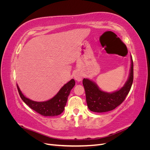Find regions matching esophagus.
<instances>
[{
	"mask_svg": "<svg viewBox=\"0 0 150 150\" xmlns=\"http://www.w3.org/2000/svg\"><path fill=\"white\" fill-rule=\"evenodd\" d=\"M73 77L76 81H78V82H80V81L82 80L83 75L79 71H74L73 74Z\"/></svg>",
	"mask_w": 150,
	"mask_h": 150,
	"instance_id": "obj_1",
	"label": "esophagus"
}]
</instances>
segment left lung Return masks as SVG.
Here are the masks:
<instances>
[{
    "instance_id": "8db88e82",
    "label": "left lung",
    "mask_w": 150,
    "mask_h": 150,
    "mask_svg": "<svg viewBox=\"0 0 150 150\" xmlns=\"http://www.w3.org/2000/svg\"><path fill=\"white\" fill-rule=\"evenodd\" d=\"M133 81V62L131 56V67L128 79L120 89L112 93L104 92L91 80L84 79L86 102L89 110L93 112H104L114 110L124 101L128 94Z\"/></svg>"
}]
</instances>
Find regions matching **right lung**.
I'll return each mask as SVG.
<instances>
[{"instance_id": "1", "label": "right lung", "mask_w": 150, "mask_h": 150, "mask_svg": "<svg viewBox=\"0 0 150 150\" xmlns=\"http://www.w3.org/2000/svg\"><path fill=\"white\" fill-rule=\"evenodd\" d=\"M74 85L75 81L72 79L67 83L63 86L59 91L52 98L43 102L30 100V99L24 96L17 84V87L22 101L31 109L44 116H54L61 115L64 111L68 96L69 95L71 90L73 88Z\"/></svg>"}]
</instances>
